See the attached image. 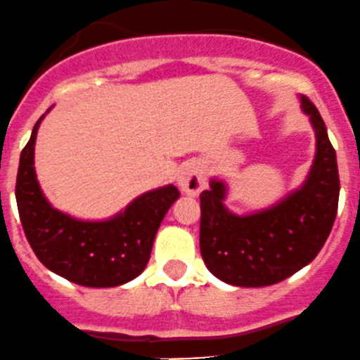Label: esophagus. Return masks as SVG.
<instances>
[{
  "label": "esophagus",
  "instance_id": "esophagus-1",
  "mask_svg": "<svg viewBox=\"0 0 360 360\" xmlns=\"http://www.w3.org/2000/svg\"><path fill=\"white\" fill-rule=\"evenodd\" d=\"M177 183H179V188L183 193L195 197V195L200 193L203 188L207 186L205 170H203V167L198 162L186 163V165L181 169Z\"/></svg>",
  "mask_w": 360,
  "mask_h": 360
}]
</instances>
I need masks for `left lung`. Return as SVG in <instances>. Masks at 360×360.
Masks as SVG:
<instances>
[{"instance_id": "left-lung-1", "label": "left lung", "mask_w": 360, "mask_h": 360, "mask_svg": "<svg viewBox=\"0 0 360 360\" xmlns=\"http://www.w3.org/2000/svg\"><path fill=\"white\" fill-rule=\"evenodd\" d=\"M301 106L314 125L317 153L300 190L249 216H237L224 207L223 181L212 179L209 190L200 193L203 263L226 284H277L314 261L331 233L340 197L336 151L317 108L304 96Z\"/></svg>"}]
</instances>
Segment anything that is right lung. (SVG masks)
I'll list each match as a JSON object with an SVG mask.
<instances>
[{
  "instance_id": "1",
  "label": "right lung",
  "mask_w": 360,
  "mask_h": 360,
  "mask_svg": "<svg viewBox=\"0 0 360 360\" xmlns=\"http://www.w3.org/2000/svg\"><path fill=\"white\" fill-rule=\"evenodd\" d=\"M41 118L20 153L15 198L25 238L49 270L86 288H115L136 278L150 261L163 216L179 191H148L108 221H79L53 209L39 190L34 143Z\"/></svg>"
}]
</instances>
